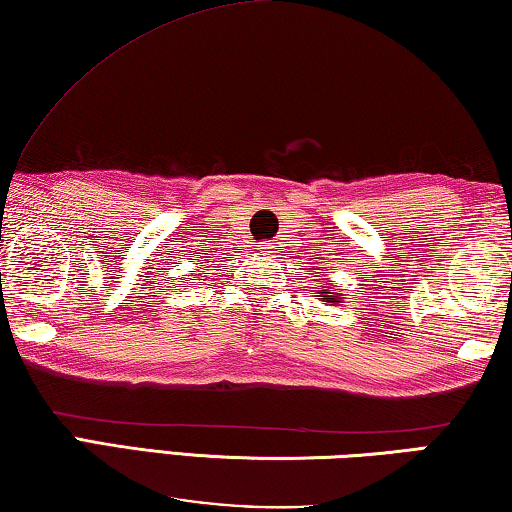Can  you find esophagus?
<instances>
[{"label":"esophagus","instance_id":"esophagus-1","mask_svg":"<svg viewBox=\"0 0 512 512\" xmlns=\"http://www.w3.org/2000/svg\"><path fill=\"white\" fill-rule=\"evenodd\" d=\"M273 248H275V246H271V243H264V246H262V253H275Z\"/></svg>","mask_w":512,"mask_h":512}]
</instances>
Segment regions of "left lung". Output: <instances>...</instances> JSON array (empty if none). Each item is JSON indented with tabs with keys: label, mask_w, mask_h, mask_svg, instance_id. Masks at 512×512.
<instances>
[{
	"label": "left lung",
	"mask_w": 512,
	"mask_h": 512,
	"mask_svg": "<svg viewBox=\"0 0 512 512\" xmlns=\"http://www.w3.org/2000/svg\"><path fill=\"white\" fill-rule=\"evenodd\" d=\"M321 294H330V291H321ZM323 300H328V303H339L335 298H323Z\"/></svg>",
	"instance_id": "left-lung-1"
}]
</instances>
